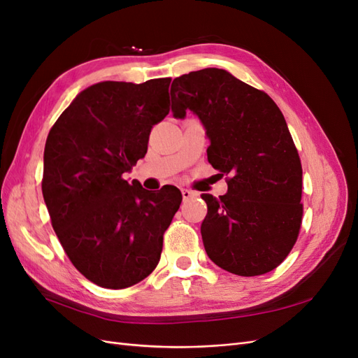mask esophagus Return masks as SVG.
Listing matches in <instances>:
<instances>
[{"label":"esophagus","instance_id":"obj_1","mask_svg":"<svg viewBox=\"0 0 358 358\" xmlns=\"http://www.w3.org/2000/svg\"><path fill=\"white\" fill-rule=\"evenodd\" d=\"M180 192H182V199L183 200H189V199H192L194 196H196V192H192L191 189H187V188H182Z\"/></svg>","mask_w":358,"mask_h":358}]
</instances>
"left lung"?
<instances>
[{
	"label": "left lung",
	"instance_id": "1",
	"mask_svg": "<svg viewBox=\"0 0 358 358\" xmlns=\"http://www.w3.org/2000/svg\"><path fill=\"white\" fill-rule=\"evenodd\" d=\"M170 95L173 116L183 119L191 110L200 119L209 162L230 175L220 199L201 194L206 254L239 276L276 268L297 241L303 215L301 164L282 112L267 94L222 69L176 78Z\"/></svg>",
	"mask_w": 358,
	"mask_h": 358
}]
</instances>
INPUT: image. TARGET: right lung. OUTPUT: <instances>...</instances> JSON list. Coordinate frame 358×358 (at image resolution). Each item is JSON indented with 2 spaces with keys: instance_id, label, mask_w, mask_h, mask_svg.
Segmentation results:
<instances>
[{
  "instance_id": "obj_1",
  "label": "right lung",
  "mask_w": 358,
  "mask_h": 358,
  "mask_svg": "<svg viewBox=\"0 0 358 358\" xmlns=\"http://www.w3.org/2000/svg\"><path fill=\"white\" fill-rule=\"evenodd\" d=\"M170 79L106 80L88 86L61 113L46 140L43 199L73 266L103 288L131 287L157 267L162 234L182 194L149 192L125 173L148 150L169 115Z\"/></svg>"
}]
</instances>
